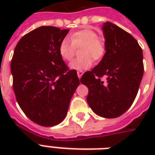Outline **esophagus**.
Wrapping results in <instances>:
<instances>
[{
	"mask_svg": "<svg viewBox=\"0 0 155 155\" xmlns=\"http://www.w3.org/2000/svg\"><path fill=\"white\" fill-rule=\"evenodd\" d=\"M83 74H84V71H78L77 75H78V77H79V79H80V78H81V76L83 75Z\"/></svg>",
	"mask_w": 155,
	"mask_h": 155,
	"instance_id": "34e87169",
	"label": "esophagus"
}]
</instances>
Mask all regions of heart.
Segmentation results:
<instances>
[{"mask_svg":"<svg viewBox=\"0 0 155 155\" xmlns=\"http://www.w3.org/2000/svg\"><path fill=\"white\" fill-rule=\"evenodd\" d=\"M71 41L64 38L61 41L58 52L64 60L70 61L75 54V48L81 47L80 54L81 56L75 58L70 63L73 70L82 71L91 68L93 59L99 61L104 58L106 53V45L103 39L98 38L94 30L84 29L78 30L71 35Z\"/></svg>","mask_w":155,"mask_h":155,"instance_id":"obj_1","label":"heart"}]
</instances>
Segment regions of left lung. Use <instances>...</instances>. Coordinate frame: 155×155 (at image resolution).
<instances>
[{"instance_id": "1", "label": "left lung", "mask_w": 155, "mask_h": 155, "mask_svg": "<svg viewBox=\"0 0 155 155\" xmlns=\"http://www.w3.org/2000/svg\"><path fill=\"white\" fill-rule=\"evenodd\" d=\"M102 29L105 54L80 82L88 88L92 110L102 117L115 118L129 109L137 96L144 72L143 54L137 40L121 28L106 21Z\"/></svg>"}]
</instances>
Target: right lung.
I'll use <instances>...</instances> for the list:
<instances>
[{
    "mask_svg": "<svg viewBox=\"0 0 155 155\" xmlns=\"http://www.w3.org/2000/svg\"><path fill=\"white\" fill-rule=\"evenodd\" d=\"M69 30L41 26L18 42L11 61L13 88L25 115L38 125L59 124L68 113L80 80L69 70L58 47Z\"/></svg>",
    "mask_w": 155,
    "mask_h": 155,
    "instance_id": "1",
    "label": "right lung"
}]
</instances>
